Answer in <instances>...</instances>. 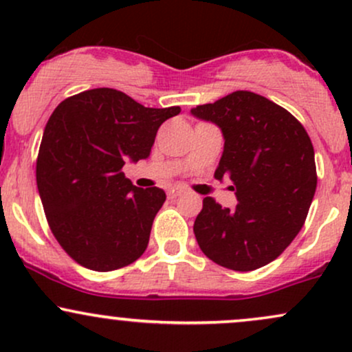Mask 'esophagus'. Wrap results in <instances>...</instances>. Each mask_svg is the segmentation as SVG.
Here are the masks:
<instances>
[{
	"label": "esophagus",
	"mask_w": 352,
	"mask_h": 352,
	"mask_svg": "<svg viewBox=\"0 0 352 352\" xmlns=\"http://www.w3.org/2000/svg\"><path fill=\"white\" fill-rule=\"evenodd\" d=\"M182 193H184V192H182V190H170V192H168V199L175 200L177 197L182 195Z\"/></svg>",
	"instance_id": "34e87169"
}]
</instances>
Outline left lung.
Listing matches in <instances>:
<instances>
[{"label": "left lung", "mask_w": 352, "mask_h": 352, "mask_svg": "<svg viewBox=\"0 0 352 352\" xmlns=\"http://www.w3.org/2000/svg\"><path fill=\"white\" fill-rule=\"evenodd\" d=\"M215 122L225 148L215 170L236 193V208L205 197L193 232L217 265L253 272L285 252L305 225L316 192L314 148L302 124L273 100L235 91L192 109Z\"/></svg>", "instance_id": "left-lung-1"}]
</instances>
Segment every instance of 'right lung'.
Masks as SVG:
<instances>
[{
  "label": "right lung",
  "instance_id": "right-lung-1",
  "mask_svg": "<svg viewBox=\"0 0 352 352\" xmlns=\"http://www.w3.org/2000/svg\"><path fill=\"white\" fill-rule=\"evenodd\" d=\"M179 112L144 107L109 87L79 92L54 109L36 182L52 235L76 263L112 272L142 256L165 192L135 187L122 167L148 157L160 125Z\"/></svg>",
  "mask_w": 352,
  "mask_h": 352
}]
</instances>
